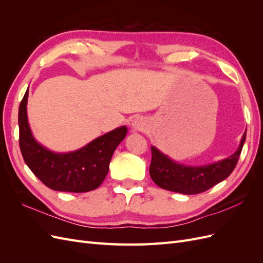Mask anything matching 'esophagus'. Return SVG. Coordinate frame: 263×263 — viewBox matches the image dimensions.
I'll use <instances>...</instances> for the list:
<instances>
[{
  "mask_svg": "<svg viewBox=\"0 0 263 263\" xmlns=\"http://www.w3.org/2000/svg\"><path fill=\"white\" fill-rule=\"evenodd\" d=\"M130 126L134 130H145L147 127V123L141 116H137L133 119Z\"/></svg>",
  "mask_w": 263,
  "mask_h": 263,
  "instance_id": "34e87169",
  "label": "esophagus"
}]
</instances>
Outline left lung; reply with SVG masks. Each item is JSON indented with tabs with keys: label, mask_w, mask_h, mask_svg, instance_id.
I'll return each instance as SVG.
<instances>
[{
	"label": "left lung",
	"mask_w": 263,
	"mask_h": 263,
	"mask_svg": "<svg viewBox=\"0 0 263 263\" xmlns=\"http://www.w3.org/2000/svg\"><path fill=\"white\" fill-rule=\"evenodd\" d=\"M246 140L242 135L240 145L232 156L205 165H185L174 161L155 146L151 147L150 177L158 186L186 195L198 194L227 179L235 169Z\"/></svg>",
	"instance_id": "left-lung-1"
}]
</instances>
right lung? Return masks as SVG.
Returning a JSON list of instances; mask_svg holds the SVG:
<instances>
[{
	"label": "right lung",
	"mask_w": 263,
	"mask_h": 263,
	"mask_svg": "<svg viewBox=\"0 0 263 263\" xmlns=\"http://www.w3.org/2000/svg\"><path fill=\"white\" fill-rule=\"evenodd\" d=\"M27 100L28 89L18 109L20 147L28 168L46 186L59 192L83 193L98 189L107 176L115 149L126 137L127 127H117L78 150L54 153L39 144L31 133Z\"/></svg>",
	"instance_id": "add662e5"
}]
</instances>
